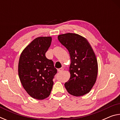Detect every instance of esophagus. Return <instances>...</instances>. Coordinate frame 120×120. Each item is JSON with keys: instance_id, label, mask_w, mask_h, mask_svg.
<instances>
[{"instance_id": "1", "label": "esophagus", "mask_w": 120, "mask_h": 120, "mask_svg": "<svg viewBox=\"0 0 120 120\" xmlns=\"http://www.w3.org/2000/svg\"><path fill=\"white\" fill-rule=\"evenodd\" d=\"M63 70H64V69H63V68H60V69H58V71L59 72H62Z\"/></svg>"}]
</instances>
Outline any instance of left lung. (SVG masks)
I'll return each instance as SVG.
<instances>
[{
  "mask_svg": "<svg viewBox=\"0 0 120 120\" xmlns=\"http://www.w3.org/2000/svg\"><path fill=\"white\" fill-rule=\"evenodd\" d=\"M58 38L70 56V78L65 88L71 95L83 96L90 92L96 80L98 64L95 53L86 38L77 34H61Z\"/></svg>",
  "mask_w": 120,
  "mask_h": 120,
  "instance_id": "left-lung-1",
  "label": "left lung"
}]
</instances>
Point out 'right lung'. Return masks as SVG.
Listing matches in <instances>:
<instances>
[{
    "instance_id": "right-lung-1",
    "label": "right lung",
    "mask_w": 120,
    "mask_h": 120,
    "mask_svg": "<svg viewBox=\"0 0 120 120\" xmlns=\"http://www.w3.org/2000/svg\"><path fill=\"white\" fill-rule=\"evenodd\" d=\"M52 38L38 37L24 49L19 62V75L22 86L32 97L41 100L49 96L57 70L46 58Z\"/></svg>"
}]
</instances>
